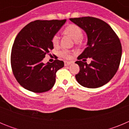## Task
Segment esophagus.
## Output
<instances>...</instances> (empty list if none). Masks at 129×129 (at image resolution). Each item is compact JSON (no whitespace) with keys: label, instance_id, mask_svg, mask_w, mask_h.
<instances>
[{"label":"esophagus","instance_id":"esophagus-1","mask_svg":"<svg viewBox=\"0 0 129 129\" xmlns=\"http://www.w3.org/2000/svg\"><path fill=\"white\" fill-rule=\"evenodd\" d=\"M72 64V62H69V61H65L64 62V66H69Z\"/></svg>","mask_w":129,"mask_h":129}]
</instances>
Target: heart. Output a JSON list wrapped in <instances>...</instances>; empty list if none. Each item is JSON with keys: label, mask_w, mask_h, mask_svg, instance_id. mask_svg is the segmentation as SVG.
I'll return each instance as SVG.
<instances>
[{"label": "heart", "mask_w": 129, "mask_h": 129, "mask_svg": "<svg viewBox=\"0 0 129 129\" xmlns=\"http://www.w3.org/2000/svg\"><path fill=\"white\" fill-rule=\"evenodd\" d=\"M64 33L66 35L70 36L75 41L80 40L83 37V31L80 27L74 24H69L67 26L64 30ZM59 37L58 35H55L52 38V43L53 45H57L59 43ZM60 55L64 58H69L70 53L67 50H62L60 52Z\"/></svg>", "instance_id": "obj_1"}]
</instances>
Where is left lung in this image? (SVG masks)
Wrapping results in <instances>:
<instances>
[{
  "instance_id": "left-lung-1",
  "label": "left lung",
  "mask_w": 129,
  "mask_h": 129,
  "mask_svg": "<svg viewBox=\"0 0 129 129\" xmlns=\"http://www.w3.org/2000/svg\"><path fill=\"white\" fill-rule=\"evenodd\" d=\"M72 22L85 31L87 35L86 48L76 62L80 68L76 75L81 86L95 88L103 86L114 76L120 63L122 48L119 38L107 23L91 17L70 19ZM92 59L88 65L84 61Z\"/></svg>"
}]
</instances>
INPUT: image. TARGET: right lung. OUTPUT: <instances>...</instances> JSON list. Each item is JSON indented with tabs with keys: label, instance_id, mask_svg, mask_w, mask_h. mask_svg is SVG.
<instances>
[{
	"label": "right lung",
	"instance_id": "add662e5",
	"mask_svg": "<svg viewBox=\"0 0 129 129\" xmlns=\"http://www.w3.org/2000/svg\"><path fill=\"white\" fill-rule=\"evenodd\" d=\"M66 21L35 20L17 35L11 50V68L18 83L25 89L41 93L53 86L57 71L64 67V62L56 59L44 64L43 60L53 48L52 38Z\"/></svg>",
	"mask_w": 129,
	"mask_h": 129
}]
</instances>
